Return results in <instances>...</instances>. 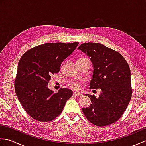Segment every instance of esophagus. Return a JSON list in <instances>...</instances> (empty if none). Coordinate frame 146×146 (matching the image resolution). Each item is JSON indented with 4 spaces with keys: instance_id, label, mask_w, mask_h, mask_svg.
I'll list each match as a JSON object with an SVG mask.
<instances>
[{
    "instance_id": "1",
    "label": "esophagus",
    "mask_w": 146,
    "mask_h": 146,
    "mask_svg": "<svg viewBox=\"0 0 146 146\" xmlns=\"http://www.w3.org/2000/svg\"><path fill=\"white\" fill-rule=\"evenodd\" d=\"M73 95L75 96H76V97H82L83 95V94L82 93L80 92H73Z\"/></svg>"
}]
</instances>
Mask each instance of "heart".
Masks as SVG:
<instances>
[{"label":"heart","instance_id":"1","mask_svg":"<svg viewBox=\"0 0 146 146\" xmlns=\"http://www.w3.org/2000/svg\"><path fill=\"white\" fill-rule=\"evenodd\" d=\"M69 86L70 87L73 89H78L80 88V83L76 81H73L69 83Z\"/></svg>","mask_w":146,"mask_h":146}]
</instances>
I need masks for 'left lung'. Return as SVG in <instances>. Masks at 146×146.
<instances>
[{
  "instance_id": "1",
  "label": "left lung",
  "mask_w": 146,
  "mask_h": 146,
  "mask_svg": "<svg viewBox=\"0 0 146 146\" xmlns=\"http://www.w3.org/2000/svg\"><path fill=\"white\" fill-rule=\"evenodd\" d=\"M78 49L90 58L94 68L90 88L102 90L98 98L86 94L92 104L83 108V114L97 126L111 124L122 115L132 97L127 62L119 52L100 43H83Z\"/></svg>"
}]
</instances>
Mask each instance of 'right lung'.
<instances>
[{
  "label": "right lung",
  "instance_id": "add662e5",
  "mask_svg": "<svg viewBox=\"0 0 146 146\" xmlns=\"http://www.w3.org/2000/svg\"><path fill=\"white\" fill-rule=\"evenodd\" d=\"M78 42H48L26 51L18 63L15 91L22 106L33 119L49 122L56 119L71 90L61 88L58 93L48 88L52 75L58 73L61 63L75 51Z\"/></svg>",
  "mask_w": 146,
  "mask_h": 146
}]
</instances>
